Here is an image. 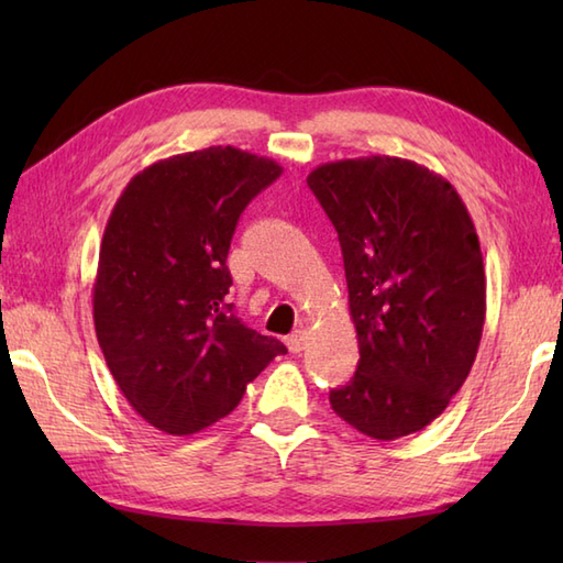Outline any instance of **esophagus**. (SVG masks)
<instances>
[{"label": "esophagus", "instance_id": "34e87169", "mask_svg": "<svg viewBox=\"0 0 563 563\" xmlns=\"http://www.w3.org/2000/svg\"><path fill=\"white\" fill-rule=\"evenodd\" d=\"M288 349H290V353H300V351H305V345H307V329H297V331H292L290 336H288Z\"/></svg>", "mask_w": 563, "mask_h": 563}]
</instances>
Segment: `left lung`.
<instances>
[{
	"label": "left lung",
	"instance_id": "1",
	"mask_svg": "<svg viewBox=\"0 0 563 563\" xmlns=\"http://www.w3.org/2000/svg\"><path fill=\"white\" fill-rule=\"evenodd\" d=\"M307 186L339 232L361 351L331 409L375 440L418 433L479 351L486 275L470 212L448 178L387 154L321 164Z\"/></svg>",
	"mask_w": 563,
	"mask_h": 563
}]
</instances>
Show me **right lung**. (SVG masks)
<instances>
[{
	"mask_svg": "<svg viewBox=\"0 0 563 563\" xmlns=\"http://www.w3.org/2000/svg\"><path fill=\"white\" fill-rule=\"evenodd\" d=\"M280 174L278 162L218 145L150 164L115 200L93 278V327L123 397L162 433L220 421L288 353L227 305L239 214Z\"/></svg>",
	"mask_w": 563,
	"mask_h": 563,
	"instance_id": "1",
	"label": "right lung"
}]
</instances>
